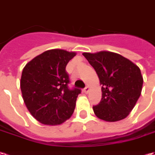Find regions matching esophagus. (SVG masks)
I'll use <instances>...</instances> for the list:
<instances>
[{
    "label": "esophagus",
    "mask_w": 155,
    "mask_h": 155,
    "mask_svg": "<svg viewBox=\"0 0 155 155\" xmlns=\"http://www.w3.org/2000/svg\"><path fill=\"white\" fill-rule=\"evenodd\" d=\"M90 91V87H89V86H86L85 89H84V92H85V93H88V91Z\"/></svg>",
    "instance_id": "1"
}]
</instances>
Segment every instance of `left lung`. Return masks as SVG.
<instances>
[{
	"label": "left lung",
	"instance_id": "obj_1",
	"mask_svg": "<svg viewBox=\"0 0 155 155\" xmlns=\"http://www.w3.org/2000/svg\"><path fill=\"white\" fill-rule=\"evenodd\" d=\"M102 85V99L93 111L104 121L115 122L128 116L139 98L143 79L139 67L115 52H84Z\"/></svg>",
	"mask_w": 155,
	"mask_h": 155
}]
</instances>
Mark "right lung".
Returning a JSON list of instances; mask_svg holds the SVG:
<instances>
[{
	"mask_svg": "<svg viewBox=\"0 0 155 155\" xmlns=\"http://www.w3.org/2000/svg\"><path fill=\"white\" fill-rule=\"evenodd\" d=\"M75 55L74 51L51 49L34 58L23 69V99L29 113L43 125H61L73 114L81 90H69L65 68Z\"/></svg>",
	"mask_w": 155,
	"mask_h": 155,
	"instance_id": "obj_1",
	"label": "right lung"
}]
</instances>
